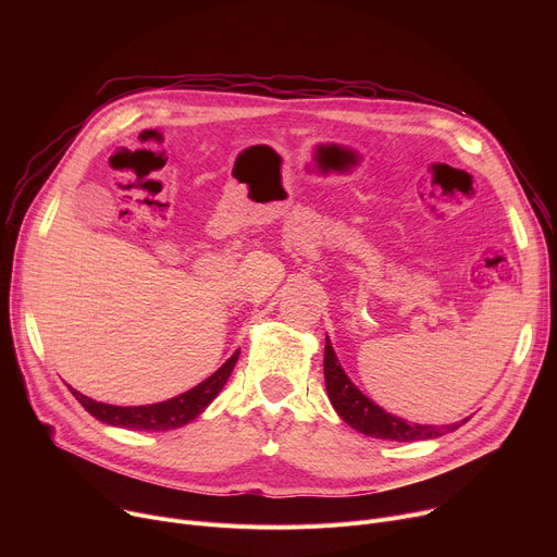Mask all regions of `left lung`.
I'll return each mask as SVG.
<instances>
[{
  "label": "left lung",
  "mask_w": 557,
  "mask_h": 557,
  "mask_svg": "<svg viewBox=\"0 0 557 557\" xmlns=\"http://www.w3.org/2000/svg\"><path fill=\"white\" fill-rule=\"evenodd\" d=\"M325 386L336 413L349 426L370 437H382V441H395V443H411V441H429V437H437L445 431H451L458 426V424H451L443 429V426H426V424H408L386 413L384 408H379L352 382H349L334 355L330 338H325Z\"/></svg>",
  "instance_id": "left-lung-1"
}]
</instances>
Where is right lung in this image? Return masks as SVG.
<instances>
[{"label": "right lung", "mask_w": 557, "mask_h": 557, "mask_svg": "<svg viewBox=\"0 0 557 557\" xmlns=\"http://www.w3.org/2000/svg\"><path fill=\"white\" fill-rule=\"evenodd\" d=\"M239 352H234L210 379H205L202 384L196 388L173 397L169 401L151 404V406H112V404H101L90 397L81 395L78 391L72 388V395L81 401L87 413L95 416L97 420L112 424V426H124L133 431H169V429H178L194 418H198L205 408L210 406V401L221 393L225 386L227 376L234 370V363H237Z\"/></svg>", "instance_id": "1"}]
</instances>
